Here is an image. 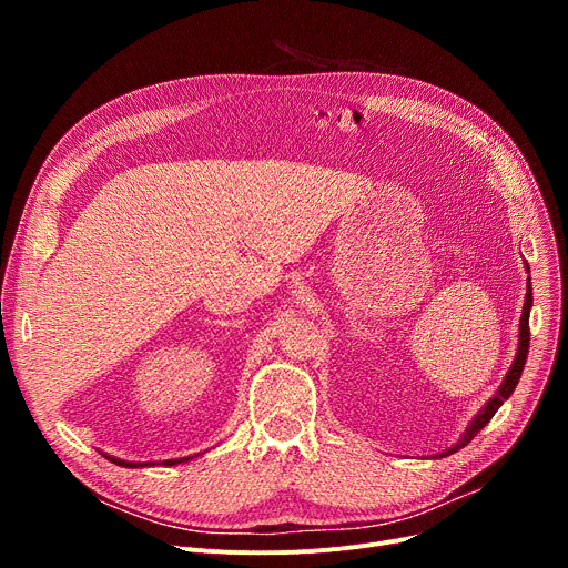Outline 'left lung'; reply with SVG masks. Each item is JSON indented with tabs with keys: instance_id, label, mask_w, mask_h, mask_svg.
Returning <instances> with one entry per match:
<instances>
[{
	"instance_id": "left-lung-1",
	"label": "left lung",
	"mask_w": 568,
	"mask_h": 568,
	"mask_svg": "<svg viewBox=\"0 0 568 568\" xmlns=\"http://www.w3.org/2000/svg\"><path fill=\"white\" fill-rule=\"evenodd\" d=\"M529 308H531V287L527 285V300H525V308H523V317H520V345H518L516 362H514V366H511L509 375L504 377V382H501V386H499V392H497V394L493 396V400L484 407V412H481L479 416H476L474 424H471V426H469V430L465 433V437L454 446V449L444 452L442 456H449V454H454V452L463 449L465 444H469V439H471L476 433H479V430H481V428L493 419L495 412L501 407V403L514 394L516 384H518V379H520V375H523L525 362H527V352H529Z\"/></svg>"
}]
</instances>
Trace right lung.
Here are the masks:
<instances>
[{
    "instance_id": "1",
    "label": "right lung",
    "mask_w": 568,
    "mask_h": 568,
    "mask_svg": "<svg viewBox=\"0 0 568 568\" xmlns=\"http://www.w3.org/2000/svg\"><path fill=\"white\" fill-rule=\"evenodd\" d=\"M112 463H116V465H126V467H138V463H124V460H116V458H110ZM184 460H189V458H182V460H165V465H176V463H184ZM146 465V463H144Z\"/></svg>"
}]
</instances>
